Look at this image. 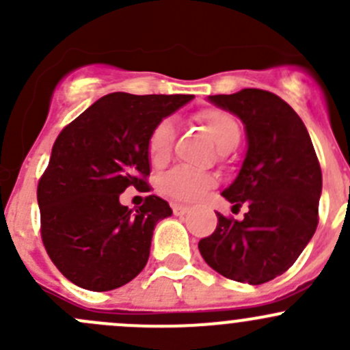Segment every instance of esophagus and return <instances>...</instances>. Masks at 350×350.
<instances>
[{"mask_svg": "<svg viewBox=\"0 0 350 350\" xmlns=\"http://www.w3.org/2000/svg\"><path fill=\"white\" fill-rule=\"evenodd\" d=\"M188 210L189 208L185 206V204H176V203L172 204V211H174L176 217H183V215L188 213Z\"/></svg>", "mask_w": 350, "mask_h": 350, "instance_id": "esophagus-1", "label": "esophagus"}]
</instances>
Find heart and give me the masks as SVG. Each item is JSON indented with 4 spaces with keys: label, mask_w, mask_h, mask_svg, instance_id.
I'll return each instance as SVG.
<instances>
[{
    "label": "heart",
    "mask_w": 350,
    "mask_h": 350,
    "mask_svg": "<svg viewBox=\"0 0 350 350\" xmlns=\"http://www.w3.org/2000/svg\"><path fill=\"white\" fill-rule=\"evenodd\" d=\"M198 118L204 123L220 150H232L239 144L241 129L232 115L224 109H204ZM174 126L171 120H162L150 132L147 140V155L150 164L161 167L169 161ZM213 186V178L188 167H174L157 179V191L181 203H191Z\"/></svg>",
    "instance_id": "b5f03b06"
}]
</instances>
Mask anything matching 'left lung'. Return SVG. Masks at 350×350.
I'll return each mask as SVG.
<instances>
[{"mask_svg":"<svg viewBox=\"0 0 350 350\" xmlns=\"http://www.w3.org/2000/svg\"><path fill=\"white\" fill-rule=\"evenodd\" d=\"M208 101L243 123L245 155L221 196L249 211L241 221L217 213V228L198 247L221 276L267 283L295 264L315 234L322 169L305 123L276 94L247 88Z\"/></svg>","mask_w":350,"mask_h":350,"instance_id":"left-lung-1","label":"left lung"}]
</instances>
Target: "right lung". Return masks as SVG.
<instances>
[{
	"label": "right lung",
	"mask_w": 350,
	"mask_h": 350,
	"mask_svg": "<svg viewBox=\"0 0 350 350\" xmlns=\"http://www.w3.org/2000/svg\"><path fill=\"white\" fill-rule=\"evenodd\" d=\"M193 98L109 93L59 133L37 200L42 241L70 283L109 291L146 267L155 225L172 210L154 195L129 210L120 195L129 186L149 189L150 132Z\"/></svg>",
	"instance_id": "obj_1"
}]
</instances>
